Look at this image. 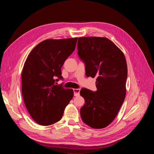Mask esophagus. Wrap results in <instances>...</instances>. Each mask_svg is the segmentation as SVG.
Wrapping results in <instances>:
<instances>
[{"label":"esophagus","mask_w":154,"mask_h":154,"mask_svg":"<svg viewBox=\"0 0 154 154\" xmlns=\"http://www.w3.org/2000/svg\"><path fill=\"white\" fill-rule=\"evenodd\" d=\"M73 91H74V96H79V94H80V88H74Z\"/></svg>","instance_id":"esophagus-1"}]
</instances>
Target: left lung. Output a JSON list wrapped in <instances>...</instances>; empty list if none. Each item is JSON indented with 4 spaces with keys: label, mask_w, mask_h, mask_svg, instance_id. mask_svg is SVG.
Wrapping results in <instances>:
<instances>
[{
    "label": "left lung",
    "mask_w": 154,
    "mask_h": 154,
    "mask_svg": "<svg viewBox=\"0 0 154 154\" xmlns=\"http://www.w3.org/2000/svg\"><path fill=\"white\" fill-rule=\"evenodd\" d=\"M78 55L85 63V75L96 77V91H80L85 102L80 109L82 119L92 128H105L114 119L125 97L124 54L109 39L93 36L78 38Z\"/></svg>",
    "instance_id": "8db88e82"
}]
</instances>
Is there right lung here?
<instances>
[{
  "mask_svg": "<svg viewBox=\"0 0 154 154\" xmlns=\"http://www.w3.org/2000/svg\"><path fill=\"white\" fill-rule=\"evenodd\" d=\"M78 38L41 42L27 57L22 72V94L35 122L48 126L62 119L73 90L65 88L61 68L75 49Z\"/></svg>",
  "mask_w": 154,
  "mask_h": 154,
  "instance_id": "add662e5",
  "label": "right lung"
}]
</instances>
